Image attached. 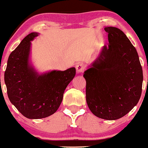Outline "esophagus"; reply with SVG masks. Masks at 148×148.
I'll use <instances>...</instances> for the list:
<instances>
[{"instance_id":"obj_1","label":"esophagus","mask_w":148,"mask_h":148,"mask_svg":"<svg viewBox=\"0 0 148 148\" xmlns=\"http://www.w3.org/2000/svg\"><path fill=\"white\" fill-rule=\"evenodd\" d=\"M85 70V65L83 63H79L76 65V71L78 73H83Z\"/></svg>"}]
</instances>
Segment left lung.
I'll use <instances>...</instances> for the list:
<instances>
[{
  "label": "left lung",
  "instance_id": "1",
  "mask_svg": "<svg viewBox=\"0 0 148 148\" xmlns=\"http://www.w3.org/2000/svg\"><path fill=\"white\" fill-rule=\"evenodd\" d=\"M108 46L85 71L86 101L101 119L116 120L130 112L142 92L143 70L136 48L120 29L105 27Z\"/></svg>",
  "mask_w": 148,
  "mask_h": 148
}]
</instances>
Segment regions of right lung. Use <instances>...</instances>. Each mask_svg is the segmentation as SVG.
<instances>
[{"label": "right lung", "instance_id": "obj_1", "mask_svg": "<svg viewBox=\"0 0 148 148\" xmlns=\"http://www.w3.org/2000/svg\"><path fill=\"white\" fill-rule=\"evenodd\" d=\"M38 36L30 33L10 54L5 72V83L10 102L24 116L42 119L56 112L65 88L74 79L76 69L54 70L38 75L29 65L31 40Z\"/></svg>", "mask_w": 148, "mask_h": 148}]
</instances>
